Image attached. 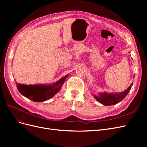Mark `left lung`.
<instances>
[{
  "mask_svg": "<svg viewBox=\"0 0 147 147\" xmlns=\"http://www.w3.org/2000/svg\"><path fill=\"white\" fill-rule=\"evenodd\" d=\"M132 83L125 91L120 92H99L98 95H94V98L99 103L106 106L115 105L122 101L131 90Z\"/></svg>",
  "mask_w": 147,
  "mask_h": 147,
  "instance_id": "8db88e82",
  "label": "left lung"
}]
</instances>
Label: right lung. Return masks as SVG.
I'll return each mask as SVG.
<instances>
[{
	"mask_svg": "<svg viewBox=\"0 0 147 147\" xmlns=\"http://www.w3.org/2000/svg\"><path fill=\"white\" fill-rule=\"evenodd\" d=\"M69 74L58 81L51 84H24L16 83L18 90L21 94L34 102H43L50 99L58 92Z\"/></svg>",
	"mask_w": 147,
	"mask_h": 147,
	"instance_id": "1",
	"label": "right lung"
}]
</instances>
